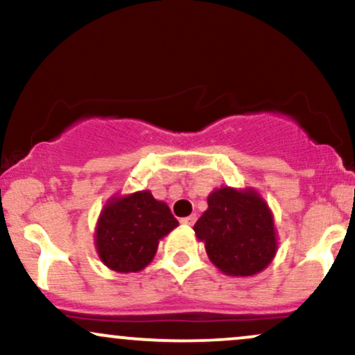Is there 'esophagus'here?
<instances>
[{
  "mask_svg": "<svg viewBox=\"0 0 355 355\" xmlns=\"http://www.w3.org/2000/svg\"><path fill=\"white\" fill-rule=\"evenodd\" d=\"M180 222L183 223V225H187V227H191V225H193L195 222H197V215H189V217L182 218Z\"/></svg>",
  "mask_w": 355,
  "mask_h": 355,
  "instance_id": "34e87169",
  "label": "esophagus"
}]
</instances>
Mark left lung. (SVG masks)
<instances>
[{
	"mask_svg": "<svg viewBox=\"0 0 355 355\" xmlns=\"http://www.w3.org/2000/svg\"><path fill=\"white\" fill-rule=\"evenodd\" d=\"M193 225L210 262L225 275L250 277L274 260L279 248L272 210L254 189L220 187Z\"/></svg>",
	"mask_w": 355,
	"mask_h": 355,
	"instance_id": "1",
	"label": "left lung"
}]
</instances>
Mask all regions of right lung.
<instances>
[{
  "mask_svg": "<svg viewBox=\"0 0 355 355\" xmlns=\"http://www.w3.org/2000/svg\"><path fill=\"white\" fill-rule=\"evenodd\" d=\"M178 220L150 190L113 195L100 211L95 247L100 260L120 274L140 272L153 260L160 240Z\"/></svg>",
  "mask_w": 355,
  "mask_h": 355,
  "instance_id": "obj_1",
  "label": "right lung"
}]
</instances>
